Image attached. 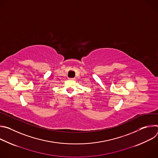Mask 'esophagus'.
Here are the masks:
<instances>
[{
    "mask_svg": "<svg viewBox=\"0 0 158 158\" xmlns=\"http://www.w3.org/2000/svg\"><path fill=\"white\" fill-rule=\"evenodd\" d=\"M69 80H75V78H69Z\"/></svg>",
    "mask_w": 158,
    "mask_h": 158,
    "instance_id": "1",
    "label": "esophagus"
}]
</instances>
